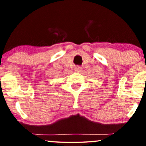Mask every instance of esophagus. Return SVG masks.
<instances>
[{
	"instance_id": "1",
	"label": "esophagus",
	"mask_w": 146,
	"mask_h": 146,
	"mask_svg": "<svg viewBox=\"0 0 146 146\" xmlns=\"http://www.w3.org/2000/svg\"><path fill=\"white\" fill-rule=\"evenodd\" d=\"M75 71L77 72H80L82 71V67L80 66H76L75 67Z\"/></svg>"
}]
</instances>
